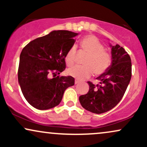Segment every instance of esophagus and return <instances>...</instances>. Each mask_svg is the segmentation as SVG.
Here are the masks:
<instances>
[{
  "label": "esophagus",
  "mask_w": 147,
  "mask_h": 147,
  "mask_svg": "<svg viewBox=\"0 0 147 147\" xmlns=\"http://www.w3.org/2000/svg\"><path fill=\"white\" fill-rule=\"evenodd\" d=\"M79 82L78 80H77V79H75V84H79Z\"/></svg>",
  "instance_id": "34e87169"
}]
</instances>
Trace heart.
<instances>
[{"label": "heart", "mask_w": 147, "mask_h": 147, "mask_svg": "<svg viewBox=\"0 0 147 147\" xmlns=\"http://www.w3.org/2000/svg\"><path fill=\"white\" fill-rule=\"evenodd\" d=\"M82 50L88 54L85 61V66H76L68 69L67 74L79 81L90 78L95 72L99 75L104 73L110 66L111 58L110 54L104 50V45L94 36H85L81 41ZM76 56V47L72 46L65 55L67 65L74 63Z\"/></svg>", "instance_id": "obj_1"}]
</instances>
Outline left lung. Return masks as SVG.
<instances>
[{
	"label": "left lung",
	"instance_id": "obj_1",
	"mask_svg": "<svg viewBox=\"0 0 147 147\" xmlns=\"http://www.w3.org/2000/svg\"><path fill=\"white\" fill-rule=\"evenodd\" d=\"M112 62L107 70L99 76V84L88 82L89 90L79 97L86 110L101 114L111 110L120 102L131 78V60L122 47L110 44Z\"/></svg>",
	"mask_w": 147,
	"mask_h": 147
}]
</instances>
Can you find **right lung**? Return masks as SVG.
Here are the masks:
<instances>
[{
  "label": "right lung",
  "mask_w": 147,
  "mask_h": 147,
  "mask_svg": "<svg viewBox=\"0 0 147 147\" xmlns=\"http://www.w3.org/2000/svg\"><path fill=\"white\" fill-rule=\"evenodd\" d=\"M77 35L68 30H54L22 50L18 84L25 99L35 109L47 110L58 106L65 90L75 84L71 76L58 75L65 70V55Z\"/></svg>",
  "instance_id": "obj_1"
}]
</instances>
